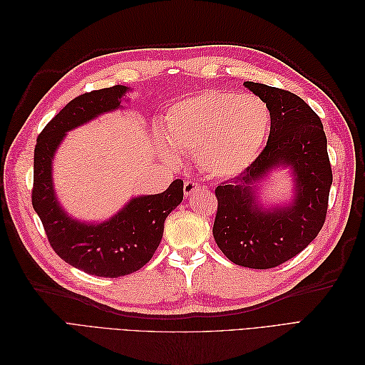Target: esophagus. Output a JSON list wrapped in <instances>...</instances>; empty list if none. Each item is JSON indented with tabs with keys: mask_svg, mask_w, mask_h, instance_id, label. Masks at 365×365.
<instances>
[{
	"mask_svg": "<svg viewBox=\"0 0 365 365\" xmlns=\"http://www.w3.org/2000/svg\"><path fill=\"white\" fill-rule=\"evenodd\" d=\"M196 190H200V185L195 181H185L184 182V195L185 196H192Z\"/></svg>",
	"mask_w": 365,
	"mask_h": 365,
	"instance_id": "obj_1",
	"label": "esophagus"
}]
</instances>
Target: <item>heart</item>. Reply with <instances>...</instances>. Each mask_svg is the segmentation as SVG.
<instances>
[{"instance_id":"heart-1","label":"heart","mask_w":365,"mask_h":365,"mask_svg":"<svg viewBox=\"0 0 365 365\" xmlns=\"http://www.w3.org/2000/svg\"><path fill=\"white\" fill-rule=\"evenodd\" d=\"M269 123V109L260 97L205 90L169 109L165 137L172 150L195 152L196 164L207 175L228 178L256 160ZM172 150L163 148L169 160H175Z\"/></svg>"}]
</instances>
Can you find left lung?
<instances>
[{"mask_svg": "<svg viewBox=\"0 0 365 365\" xmlns=\"http://www.w3.org/2000/svg\"><path fill=\"white\" fill-rule=\"evenodd\" d=\"M244 85L269 109V137L244 172L216 187L213 236L233 263L269 269L295 257L323 228L332 168L322 120L303 98L263 83ZM280 165L293 169L294 201L264 210L255 197L257 182Z\"/></svg>", "mask_w": 365, "mask_h": 365, "instance_id": "1", "label": "left lung"}]
</instances>
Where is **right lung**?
<instances>
[{"label": "right lung", "mask_w": 365, "mask_h": 365, "mask_svg": "<svg viewBox=\"0 0 365 365\" xmlns=\"http://www.w3.org/2000/svg\"><path fill=\"white\" fill-rule=\"evenodd\" d=\"M126 91L115 85L73 98L38 135L33 158L31 204L51 248L71 267L109 279L135 272L152 259L165 217L182 201L184 184L175 180L163 193L137 196L102 224L79 222L65 213L54 195L51 161L68 130L120 108Z\"/></svg>", "instance_id": "obj_1"}]
</instances>
